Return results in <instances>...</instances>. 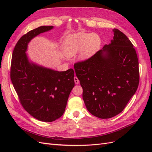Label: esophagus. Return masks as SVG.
Returning a JSON list of instances; mask_svg holds the SVG:
<instances>
[{"instance_id":"34e87169","label":"esophagus","mask_w":152,"mask_h":152,"mask_svg":"<svg viewBox=\"0 0 152 152\" xmlns=\"http://www.w3.org/2000/svg\"><path fill=\"white\" fill-rule=\"evenodd\" d=\"M74 81H75V83L76 84H79V80L78 79V78H77V77H74Z\"/></svg>"}]
</instances>
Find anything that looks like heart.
<instances>
[{"label": "heart", "mask_w": 152, "mask_h": 152, "mask_svg": "<svg viewBox=\"0 0 152 152\" xmlns=\"http://www.w3.org/2000/svg\"><path fill=\"white\" fill-rule=\"evenodd\" d=\"M101 44L102 39L97 34L79 32L66 39L65 42V53L67 56L72 57L80 50V59L86 60L98 51Z\"/></svg>", "instance_id": "1"}]
</instances>
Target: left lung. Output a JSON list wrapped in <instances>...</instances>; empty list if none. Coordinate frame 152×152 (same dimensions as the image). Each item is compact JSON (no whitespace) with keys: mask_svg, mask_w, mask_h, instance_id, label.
I'll use <instances>...</instances> for the list:
<instances>
[{"mask_svg":"<svg viewBox=\"0 0 152 152\" xmlns=\"http://www.w3.org/2000/svg\"><path fill=\"white\" fill-rule=\"evenodd\" d=\"M113 31L111 43L74 65L86 107L100 118H112L122 112L140 82L138 59L132 44L120 30Z\"/></svg>","mask_w":152,"mask_h":152,"instance_id":"1","label":"left lung"}]
</instances>
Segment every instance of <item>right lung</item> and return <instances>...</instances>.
<instances>
[{"label": "right lung", "mask_w": 152, "mask_h": 152, "mask_svg": "<svg viewBox=\"0 0 152 152\" xmlns=\"http://www.w3.org/2000/svg\"><path fill=\"white\" fill-rule=\"evenodd\" d=\"M53 28V26H42L21 37L13 50L10 72L23 107L32 117L45 122L63 115L75 86L73 69L58 72L41 66L30 62L25 53L32 39Z\"/></svg>", "instance_id": "right-lung-1"}]
</instances>
